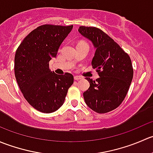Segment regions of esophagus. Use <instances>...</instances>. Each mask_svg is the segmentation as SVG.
I'll use <instances>...</instances> for the list:
<instances>
[{
    "instance_id": "1",
    "label": "esophagus",
    "mask_w": 153,
    "mask_h": 153,
    "mask_svg": "<svg viewBox=\"0 0 153 153\" xmlns=\"http://www.w3.org/2000/svg\"><path fill=\"white\" fill-rule=\"evenodd\" d=\"M74 79H75V81H78V80L82 79V78H81V76H78V75H75V76H74Z\"/></svg>"
}]
</instances>
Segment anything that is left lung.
I'll return each mask as SVG.
<instances>
[{
    "label": "left lung",
    "instance_id": "left-lung-1",
    "mask_svg": "<svg viewBox=\"0 0 153 153\" xmlns=\"http://www.w3.org/2000/svg\"><path fill=\"white\" fill-rule=\"evenodd\" d=\"M78 32L95 48L92 66L99 78H86L89 87L84 92V101L91 109L106 113L116 109L127 94L133 77L131 59L113 39L101 29L81 26Z\"/></svg>",
    "mask_w": 153,
    "mask_h": 153
}]
</instances>
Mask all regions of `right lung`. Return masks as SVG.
<instances>
[{
  "label": "right lung",
  "mask_w": 153,
  "mask_h": 153,
  "mask_svg": "<svg viewBox=\"0 0 153 153\" xmlns=\"http://www.w3.org/2000/svg\"><path fill=\"white\" fill-rule=\"evenodd\" d=\"M73 25L40 26L30 32L17 49L15 75L21 92L35 109L51 113L63 105L73 75H57L49 69V62L55 58Z\"/></svg>",
  "instance_id": "right-lung-1"
}]
</instances>
